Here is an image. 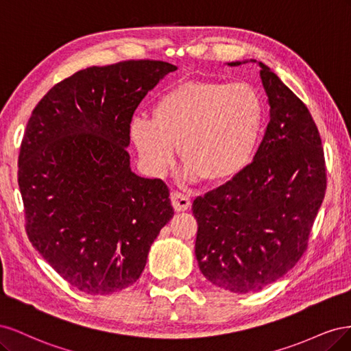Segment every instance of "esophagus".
I'll return each mask as SVG.
<instances>
[{"mask_svg":"<svg viewBox=\"0 0 351 351\" xmlns=\"http://www.w3.org/2000/svg\"><path fill=\"white\" fill-rule=\"evenodd\" d=\"M171 204L177 212H183L190 208V204H192V202H190V197L187 195L180 193V192H173L171 193Z\"/></svg>","mask_w":351,"mask_h":351,"instance_id":"34e87169","label":"esophagus"}]
</instances>
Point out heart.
<instances>
[{"label":"heart","mask_w":351,"mask_h":351,"mask_svg":"<svg viewBox=\"0 0 351 351\" xmlns=\"http://www.w3.org/2000/svg\"><path fill=\"white\" fill-rule=\"evenodd\" d=\"M263 125V102L246 83L192 82L165 92L152 119L136 115L130 139L152 176H164L177 146L186 177L221 183L252 161Z\"/></svg>","instance_id":"obj_1"}]
</instances>
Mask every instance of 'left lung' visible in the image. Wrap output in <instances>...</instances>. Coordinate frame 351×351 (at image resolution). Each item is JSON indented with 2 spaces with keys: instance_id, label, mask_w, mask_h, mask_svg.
<instances>
[{
  "instance_id": "obj_1",
  "label": "left lung",
  "mask_w": 351,
  "mask_h": 351,
  "mask_svg": "<svg viewBox=\"0 0 351 351\" xmlns=\"http://www.w3.org/2000/svg\"><path fill=\"white\" fill-rule=\"evenodd\" d=\"M259 67L269 104L259 149L239 176L192 206L200 272L240 294L265 289L299 262L326 189L324 147L309 110L268 66Z\"/></svg>"
}]
</instances>
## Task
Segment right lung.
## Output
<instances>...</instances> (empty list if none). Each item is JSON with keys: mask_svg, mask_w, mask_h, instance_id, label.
<instances>
[{"mask_svg": "<svg viewBox=\"0 0 351 351\" xmlns=\"http://www.w3.org/2000/svg\"><path fill=\"white\" fill-rule=\"evenodd\" d=\"M177 67L129 60L61 80L32 111L19 154L27 237L74 289L112 294L134 284L173 218L169 190L130 168V121Z\"/></svg>", "mask_w": 351, "mask_h": 351, "instance_id": "add662e5", "label": "right lung"}]
</instances>
